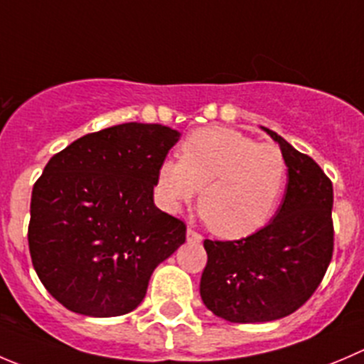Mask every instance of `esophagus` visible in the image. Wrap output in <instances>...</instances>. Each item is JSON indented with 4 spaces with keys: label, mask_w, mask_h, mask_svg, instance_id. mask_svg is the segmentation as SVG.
<instances>
[{
    "label": "esophagus",
    "mask_w": 364,
    "mask_h": 364,
    "mask_svg": "<svg viewBox=\"0 0 364 364\" xmlns=\"http://www.w3.org/2000/svg\"><path fill=\"white\" fill-rule=\"evenodd\" d=\"M186 240H188V242H200V240H203V236H200L196 229L188 228L186 229Z\"/></svg>",
    "instance_id": "obj_1"
}]
</instances>
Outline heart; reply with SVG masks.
Wrapping results in <instances>:
<instances>
[{"label":"heart","mask_w":364,"mask_h":364,"mask_svg":"<svg viewBox=\"0 0 364 364\" xmlns=\"http://www.w3.org/2000/svg\"><path fill=\"white\" fill-rule=\"evenodd\" d=\"M287 158L276 144H257L229 128H200L179 146V161L164 160L156 190L165 210L178 211L200 190L199 213L224 238L263 228L287 185Z\"/></svg>","instance_id":"1"}]
</instances>
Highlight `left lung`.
Returning <instances> with one entry per match:
<instances>
[{"mask_svg":"<svg viewBox=\"0 0 364 364\" xmlns=\"http://www.w3.org/2000/svg\"><path fill=\"white\" fill-rule=\"evenodd\" d=\"M288 165L283 204L270 224L240 240H204L206 308L235 323L272 322L309 301L333 259V183L311 156L264 128Z\"/></svg>","mask_w":364,"mask_h":364,"instance_id":"1","label":"left lung"}]
</instances>
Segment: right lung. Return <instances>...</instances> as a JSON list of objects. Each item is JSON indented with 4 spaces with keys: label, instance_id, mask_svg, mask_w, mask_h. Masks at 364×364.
I'll use <instances>...</instances> for the list:
<instances>
[{
    "label": "right lung",
    "instance_id": "right-lung-1",
    "mask_svg": "<svg viewBox=\"0 0 364 364\" xmlns=\"http://www.w3.org/2000/svg\"><path fill=\"white\" fill-rule=\"evenodd\" d=\"M179 140L161 124L112 126L56 153L35 181L28 245L46 290L69 311L121 316L186 225L154 206L156 172Z\"/></svg>",
    "mask_w": 364,
    "mask_h": 364
}]
</instances>
